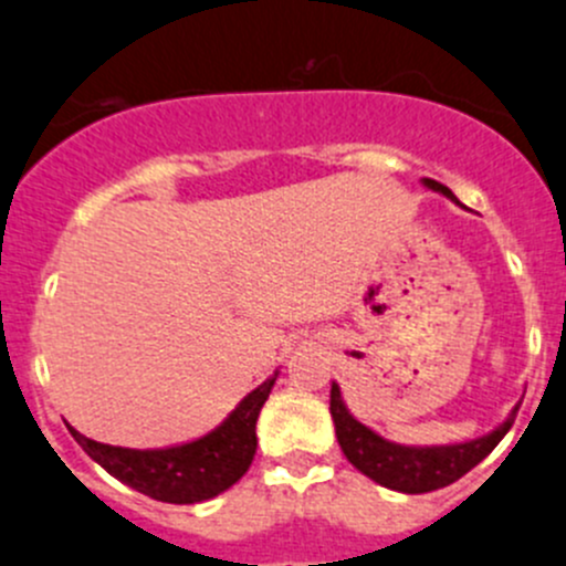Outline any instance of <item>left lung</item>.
Returning <instances> with one entry per match:
<instances>
[{"mask_svg": "<svg viewBox=\"0 0 566 566\" xmlns=\"http://www.w3.org/2000/svg\"><path fill=\"white\" fill-rule=\"evenodd\" d=\"M422 185L434 190V193H442L446 199L457 201V196L446 185L434 182V179H422ZM328 409H332L339 448L361 475L387 486V490L403 492V495H422V492H434L453 484L464 473H470L475 464L484 462L495 451L497 442L509 434L520 403L509 411L501 426L486 431L484 437L451 442V446H400V442L384 440L370 426H365V422L350 415L337 381H332V406Z\"/></svg>", "mask_w": 566, "mask_h": 566, "instance_id": "obj_1", "label": "left lung"}]
</instances>
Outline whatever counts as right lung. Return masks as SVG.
I'll list each match as a JSON object with an SVG mask.
<instances>
[{"mask_svg":"<svg viewBox=\"0 0 566 566\" xmlns=\"http://www.w3.org/2000/svg\"><path fill=\"white\" fill-rule=\"evenodd\" d=\"M276 378L279 370H273L218 422L216 429L179 446L140 451V448L104 446V442L87 440L74 426H69V431L93 462L102 464L113 479L132 490L163 503H179V506L210 501L238 484L254 462L256 417Z\"/></svg>","mask_w":566,"mask_h":566,"instance_id":"1","label":"right lung"}]
</instances>
